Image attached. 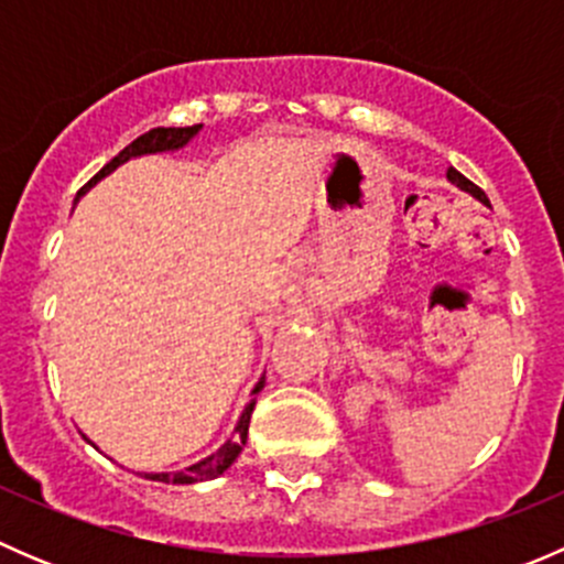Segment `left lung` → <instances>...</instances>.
<instances>
[{
  "label": "left lung",
  "mask_w": 564,
  "mask_h": 564,
  "mask_svg": "<svg viewBox=\"0 0 564 564\" xmlns=\"http://www.w3.org/2000/svg\"><path fill=\"white\" fill-rule=\"evenodd\" d=\"M447 180H451L453 182V185H458L460 187V191H466V193H471V196H475V198H480V202L482 204H488V196H486V193H482L480 191V187H477L475 185V182H471V180H466V176L464 174H460V172H456V169H447Z\"/></svg>",
  "instance_id": "1"
}]
</instances>
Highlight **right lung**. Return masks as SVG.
Returning <instances> with one entry per match:
<instances>
[{"label":"right lung","mask_w":564,"mask_h":564,"mask_svg":"<svg viewBox=\"0 0 564 564\" xmlns=\"http://www.w3.org/2000/svg\"><path fill=\"white\" fill-rule=\"evenodd\" d=\"M202 130V124H191V128H152L150 133L139 135V139L133 141V144L124 147L122 152H119L117 158H111V161L106 163L104 169H100L98 174L93 176V180L87 182V185L78 191V196H82L84 191H89V187L95 185V182L100 180V176L111 174L113 169L119 166V163L130 161V158L135 155H150V152H166V150H180V147H185L187 141L193 139V135ZM264 388V379H261L259 384L253 388V398H250V403L246 406V412H242L240 423H237V434L231 436L229 442H226L224 447H220L218 453H213L209 458L198 460V464L187 466V469L182 471H172V475H166V471H161V475H144L147 480H158V482H174V486H187V482H198V480H213V477L224 475L226 469H229L231 464H235V458L240 456L242 447H246V440H248V425H250V414H253V406H256V392Z\"/></svg>","instance_id":"add662e5"}]
</instances>
